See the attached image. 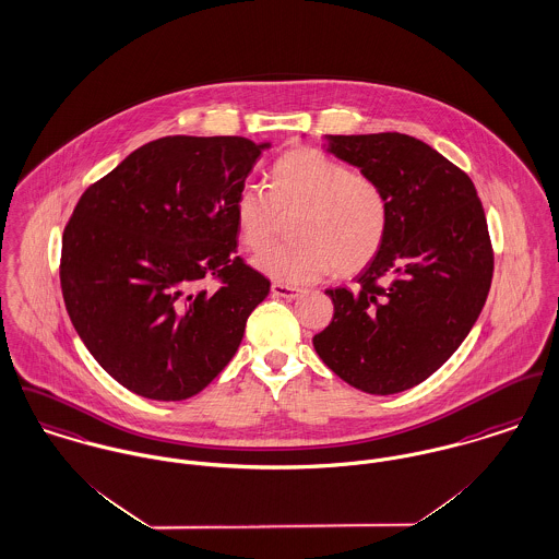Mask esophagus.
<instances>
[{
	"instance_id": "1",
	"label": "esophagus",
	"mask_w": 559,
	"mask_h": 559,
	"mask_svg": "<svg viewBox=\"0 0 559 559\" xmlns=\"http://www.w3.org/2000/svg\"><path fill=\"white\" fill-rule=\"evenodd\" d=\"M271 293H273V297L288 299V301H293V299H297L301 295L299 288H293V286H286V284H277V282L271 286Z\"/></svg>"
}]
</instances>
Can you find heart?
Listing matches in <instances>:
<instances>
[{
  "instance_id": "1",
  "label": "heart",
  "mask_w": 559,
  "mask_h": 559,
  "mask_svg": "<svg viewBox=\"0 0 559 559\" xmlns=\"http://www.w3.org/2000/svg\"><path fill=\"white\" fill-rule=\"evenodd\" d=\"M301 209L290 243H277L254 258V266L282 284H307L333 266L350 275L380 252L389 230V201L382 188L326 155L304 147L273 166V186L246 181L235 194L233 213L248 250L271 239L277 215Z\"/></svg>"
}]
</instances>
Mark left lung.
I'll return each mask as SVG.
<instances>
[{"instance_id": "8db88e82", "label": "left lung", "mask_w": 559, "mask_h": 559, "mask_svg": "<svg viewBox=\"0 0 559 559\" xmlns=\"http://www.w3.org/2000/svg\"><path fill=\"white\" fill-rule=\"evenodd\" d=\"M322 147L382 188L389 230L355 290H324L335 313L313 348L350 386L395 395L438 371L483 311L493 275L485 211L472 179L414 136L329 134Z\"/></svg>"}]
</instances>
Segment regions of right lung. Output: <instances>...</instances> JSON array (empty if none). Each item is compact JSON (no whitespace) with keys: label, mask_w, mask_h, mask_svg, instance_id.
Masks as SVG:
<instances>
[{"label":"right lung","mask_w":559,"mask_h":559,"mask_svg":"<svg viewBox=\"0 0 559 559\" xmlns=\"http://www.w3.org/2000/svg\"><path fill=\"white\" fill-rule=\"evenodd\" d=\"M271 143L164 136L85 190L61 293L87 350L128 391L181 402L230 362L271 282L237 250L233 201ZM219 276L223 284L206 287Z\"/></svg>","instance_id":"right-lung-1"}]
</instances>
